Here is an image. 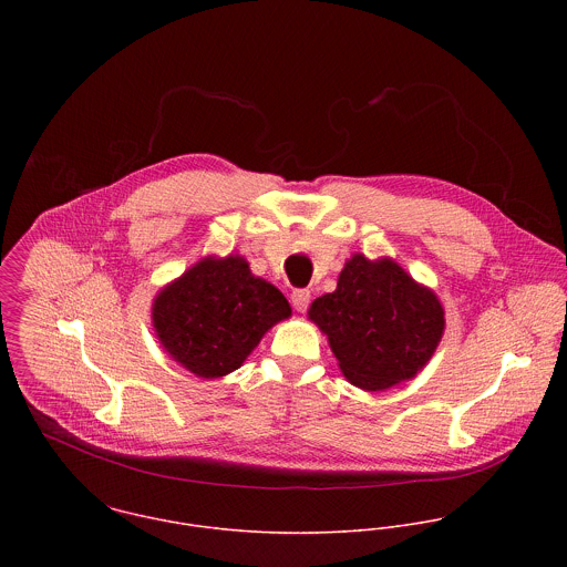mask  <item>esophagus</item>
<instances>
[{
    "instance_id": "obj_1",
    "label": "esophagus",
    "mask_w": 567,
    "mask_h": 567,
    "mask_svg": "<svg viewBox=\"0 0 567 567\" xmlns=\"http://www.w3.org/2000/svg\"><path fill=\"white\" fill-rule=\"evenodd\" d=\"M310 290H303V288H299V290H295L292 295H290V301H292V306H295V310L297 312H306L308 310V306H310Z\"/></svg>"
}]
</instances>
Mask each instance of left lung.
I'll list each match as a JSON object with an SVG mask.
<instances>
[{"instance_id": "left-lung-1", "label": "left lung", "mask_w": 567, "mask_h": 567, "mask_svg": "<svg viewBox=\"0 0 567 567\" xmlns=\"http://www.w3.org/2000/svg\"><path fill=\"white\" fill-rule=\"evenodd\" d=\"M308 319L323 331L342 375L362 391L412 380L434 355L445 310L436 292L391 259L351 255L333 292L315 299Z\"/></svg>"}]
</instances>
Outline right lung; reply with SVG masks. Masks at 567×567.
<instances>
[{"mask_svg": "<svg viewBox=\"0 0 567 567\" xmlns=\"http://www.w3.org/2000/svg\"><path fill=\"white\" fill-rule=\"evenodd\" d=\"M290 317L288 299L255 277L243 255H207L153 299L163 351L203 380L240 369L264 333Z\"/></svg>", "mask_w": 567, "mask_h": 567, "instance_id": "obj_1", "label": "right lung"}]
</instances>
